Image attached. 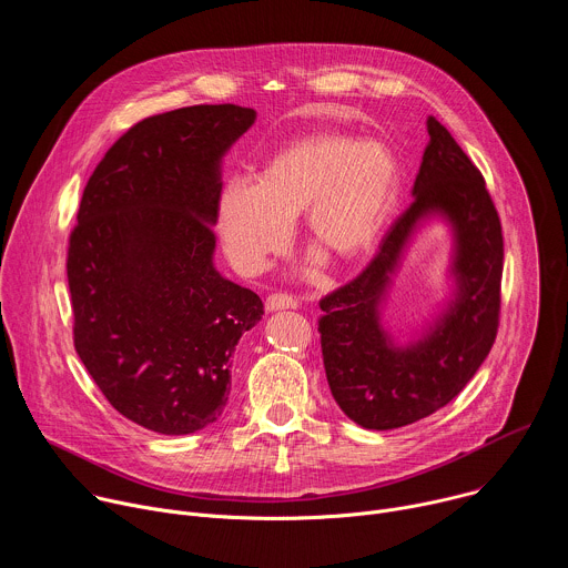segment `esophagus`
Segmentation results:
<instances>
[{"mask_svg":"<svg viewBox=\"0 0 568 568\" xmlns=\"http://www.w3.org/2000/svg\"><path fill=\"white\" fill-rule=\"evenodd\" d=\"M267 312H278V310H296V301L287 294H272L265 301Z\"/></svg>","mask_w":568,"mask_h":568,"instance_id":"esophagus-1","label":"esophagus"}]
</instances>
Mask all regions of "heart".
Returning <instances> with one entry per match:
<instances>
[{
	"instance_id": "1",
	"label": "heart",
	"mask_w": 568,
	"mask_h": 568,
	"mask_svg": "<svg viewBox=\"0 0 568 568\" xmlns=\"http://www.w3.org/2000/svg\"><path fill=\"white\" fill-rule=\"evenodd\" d=\"M397 184V161L382 141L307 134L274 154L261 180L224 184L217 206L224 252L240 272H263L287 247L303 211L310 237L355 261L377 242ZM323 250L312 252V263L323 261Z\"/></svg>"
}]
</instances>
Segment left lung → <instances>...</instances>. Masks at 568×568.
<instances>
[{"label":"left lung","mask_w":568,"mask_h":568,"mask_svg":"<svg viewBox=\"0 0 568 568\" xmlns=\"http://www.w3.org/2000/svg\"><path fill=\"white\" fill-rule=\"evenodd\" d=\"M414 202L384 235L377 256L318 305L321 353L339 409L386 432L443 409L488 357L499 326L504 235L476 166L434 119ZM443 223L453 237L448 292L422 326L397 338L383 318L394 276L415 235Z\"/></svg>","instance_id":"1"}]
</instances>
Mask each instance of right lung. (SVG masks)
<instances>
[{
	"instance_id": "add662e5",
	"label": "right lung",
	"mask_w": 568,
	"mask_h": 568,
	"mask_svg": "<svg viewBox=\"0 0 568 568\" xmlns=\"http://www.w3.org/2000/svg\"><path fill=\"white\" fill-rule=\"evenodd\" d=\"M256 110L193 105L130 128L80 200L67 278L73 344L128 420L166 436L213 425L256 292L215 270L222 161Z\"/></svg>"
}]
</instances>
